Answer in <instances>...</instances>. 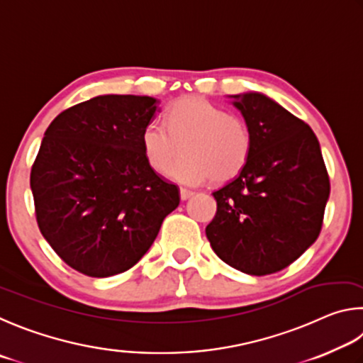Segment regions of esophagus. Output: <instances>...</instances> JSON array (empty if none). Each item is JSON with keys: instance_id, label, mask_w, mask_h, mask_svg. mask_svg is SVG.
Wrapping results in <instances>:
<instances>
[{"instance_id": "1", "label": "esophagus", "mask_w": 363, "mask_h": 363, "mask_svg": "<svg viewBox=\"0 0 363 363\" xmlns=\"http://www.w3.org/2000/svg\"><path fill=\"white\" fill-rule=\"evenodd\" d=\"M194 193L193 191H189V189H186V188H180V199L182 201H186V199H189L191 198Z\"/></svg>"}]
</instances>
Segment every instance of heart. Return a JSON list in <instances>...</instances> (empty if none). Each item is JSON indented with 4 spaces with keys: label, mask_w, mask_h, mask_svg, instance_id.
<instances>
[{
    "label": "heart",
    "mask_w": 363,
    "mask_h": 363,
    "mask_svg": "<svg viewBox=\"0 0 363 363\" xmlns=\"http://www.w3.org/2000/svg\"><path fill=\"white\" fill-rule=\"evenodd\" d=\"M140 143L157 174L169 167L182 144L184 156L170 166L169 177L189 186L211 177L215 182L231 180L252 155V132L245 121L199 95L175 100L165 113V124L156 119L146 123Z\"/></svg>",
    "instance_id": "obj_1"
}]
</instances>
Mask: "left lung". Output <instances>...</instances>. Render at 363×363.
<instances>
[{
  "mask_svg": "<svg viewBox=\"0 0 363 363\" xmlns=\"http://www.w3.org/2000/svg\"><path fill=\"white\" fill-rule=\"evenodd\" d=\"M252 132V155L218 191L206 234L213 252L245 274L266 276L319 238L330 180L313 129L266 95H231Z\"/></svg>",
  "mask_w": 363,
  "mask_h": 363,
  "instance_id": "8db88e82",
  "label": "left lung"
}]
</instances>
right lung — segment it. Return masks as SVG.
<instances>
[{
  "label": "right lung",
  "instance_id": "1",
  "mask_svg": "<svg viewBox=\"0 0 363 363\" xmlns=\"http://www.w3.org/2000/svg\"><path fill=\"white\" fill-rule=\"evenodd\" d=\"M159 101L99 95L62 111L30 174L40 231L73 269L110 277L130 269L180 204L177 185L152 170L142 130Z\"/></svg>",
  "mask_w": 363,
  "mask_h": 363
}]
</instances>
